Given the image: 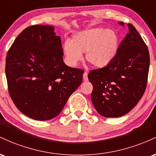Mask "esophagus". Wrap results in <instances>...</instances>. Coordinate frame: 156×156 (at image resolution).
Wrapping results in <instances>:
<instances>
[{"label":"esophagus","mask_w":156,"mask_h":156,"mask_svg":"<svg viewBox=\"0 0 156 156\" xmlns=\"http://www.w3.org/2000/svg\"><path fill=\"white\" fill-rule=\"evenodd\" d=\"M83 78L84 81H87V80H88V73L87 72H85L83 74Z\"/></svg>","instance_id":"34e87169"}]
</instances>
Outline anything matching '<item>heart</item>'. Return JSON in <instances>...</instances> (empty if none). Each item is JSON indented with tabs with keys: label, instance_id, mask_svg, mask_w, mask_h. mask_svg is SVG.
Masks as SVG:
<instances>
[{
	"label": "heart",
	"instance_id": "1",
	"mask_svg": "<svg viewBox=\"0 0 156 156\" xmlns=\"http://www.w3.org/2000/svg\"><path fill=\"white\" fill-rule=\"evenodd\" d=\"M119 39L112 29L93 27L74 34L72 40L66 41L62 47L66 64L75 67L83 59V53L89 63L97 68L108 66L119 50Z\"/></svg>",
	"mask_w": 156,
	"mask_h": 156
}]
</instances>
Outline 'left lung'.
<instances>
[{
    "label": "left lung",
    "instance_id": "left-lung-1",
    "mask_svg": "<svg viewBox=\"0 0 156 156\" xmlns=\"http://www.w3.org/2000/svg\"><path fill=\"white\" fill-rule=\"evenodd\" d=\"M124 27L122 22L118 23ZM119 46L112 63L89 72L91 99L105 117H119L136 105L145 91L150 67L148 48L133 25Z\"/></svg>",
    "mask_w": 156,
    "mask_h": 156
}]
</instances>
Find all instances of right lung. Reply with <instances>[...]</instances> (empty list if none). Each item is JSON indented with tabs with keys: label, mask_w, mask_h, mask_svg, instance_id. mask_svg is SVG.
Segmentation results:
<instances>
[{
	"label": "right lung",
	"mask_w": 156,
	"mask_h": 156,
	"mask_svg": "<svg viewBox=\"0 0 156 156\" xmlns=\"http://www.w3.org/2000/svg\"><path fill=\"white\" fill-rule=\"evenodd\" d=\"M54 30L48 25L28 27L7 53L11 98L23 114L36 120L58 116L83 79L82 69L64 62L61 37Z\"/></svg>",
	"instance_id": "1"
}]
</instances>
